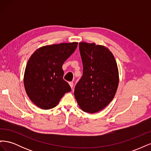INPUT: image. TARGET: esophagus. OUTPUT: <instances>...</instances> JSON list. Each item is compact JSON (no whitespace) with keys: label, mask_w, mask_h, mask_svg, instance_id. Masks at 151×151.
Returning a JSON list of instances; mask_svg holds the SVG:
<instances>
[{"label":"esophagus","mask_w":151,"mask_h":151,"mask_svg":"<svg viewBox=\"0 0 151 151\" xmlns=\"http://www.w3.org/2000/svg\"><path fill=\"white\" fill-rule=\"evenodd\" d=\"M69 85H70L71 88H73V87H74V84H73L72 82H70V83H69Z\"/></svg>","instance_id":"esophagus-1"}]
</instances>
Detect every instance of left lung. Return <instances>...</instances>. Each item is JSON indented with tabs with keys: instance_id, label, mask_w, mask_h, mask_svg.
I'll return each instance as SVG.
<instances>
[{
	"instance_id": "obj_1",
	"label": "left lung",
	"mask_w": 151,
	"mask_h": 151,
	"mask_svg": "<svg viewBox=\"0 0 151 151\" xmlns=\"http://www.w3.org/2000/svg\"><path fill=\"white\" fill-rule=\"evenodd\" d=\"M83 75L76 86L74 96L82 110L96 113L110 103L119 83V73L113 53L95 43H79Z\"/></svg>"
}]
</instances>
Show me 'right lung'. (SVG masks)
<instances>
[{
  "label": "right lung",
  "mask_w": 151,
  "mask_h": 151,
  "mask_svg": "<svg viewBox=\"0 0 151 151\" xmlns=\"http://www.w3.org/2000/svg\"><path fill=\"white\" fill-rule=\"evenodd\" d=\"M78 43H62L38 48L27 63L24 85L27 95L38 107H55L70 86L63 79V63L74 52Z\"/></svg>",
  "instance_id": "obj_1"
}]
</instances>
